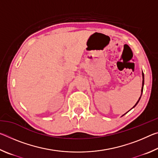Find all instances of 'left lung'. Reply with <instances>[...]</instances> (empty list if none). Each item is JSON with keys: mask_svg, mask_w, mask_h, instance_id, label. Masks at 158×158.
Returning a JSON list of instances; mask_svg holds the SVG:
<instances>
[{"mask_svg": "<svg viewBox=\"0 0 158 158\" xmlns=\"http://www.w3.org/2000/svg\"><path fill=\"white\" fill-rule=\"evenodd\" d=\"M142 78H143V81H142V87H141V96H140V98H139V100H138V101L137 102V103H136L135 104V106H133V107L132 108V109H133L134 107H135V106H136V105H137V104H138V102H139V100H140V99H141V95H142V93H143V85H144V74H143V71H142ZM131 109H130V110H131ZM130 111V110H129ZM127 111V112H128ZM125 114H126V113H125ZM125 114H123V116H124V115Z\"/></svg>", "mask_w": 158, "mask_h": 158, "instance_id": "1", "label": "left lung"}]
</instances>
